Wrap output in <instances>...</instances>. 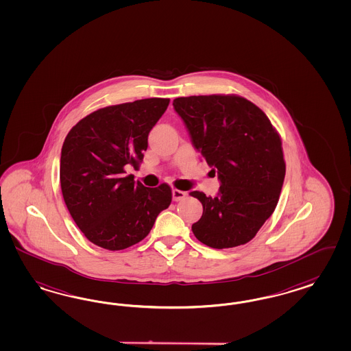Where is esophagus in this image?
Listing matches in <instances>:
<instances>
[{
    "instance_id": "1",
    "label": "esophagus",
    "mask_w": 351,
    "mask_h": 351,
    "mask_svg": "<svg viewBox=\"0 0 351 351\" xmlns=\"http://www.w3.org/2000/svg\"><path fill=\"white\" fill-rule=\"evenodd\" d=\"M171 194H173V200H174V202H180V200H182V199L186 196L184 191L177 190V189H174V190L171 191Z\"/></svg>"
}]
</instances>
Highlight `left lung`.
<instances>
[{"instance_id":"left-lung-1","label":"left lung","mask_w":351,"mask_h":351,"mask_svg":"<svg viewBox=\"0 0 351 351\" xmlns=\"http://www.w3.org/2000/svg\"><path fill=\"white\" fill-rule=\"evenodd\" d=\"M173 106L221 182L213 197L190 193L203 206L193 233L217 250L245 245L280 199L286 165L278 132L260 108L237 95L177 97Z\"/></svg>"}]
</instances>
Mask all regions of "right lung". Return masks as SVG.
<instances>
[{
  "label": "right lung",
  "instance_id": "right-lung-1",
  "mask_svg": "<svg viewBox=\"0 0 351 351\" xmlns=\"http://www.w3.org/2000/svg\"><path fill=\"white\" fill-rule=\"evenodd\" d=\"M169 99H143L99 109L69 131L61 151V190L82 233L105 250H125L144 239L158 213L169 207L171 189L144 187L126 174L139 168L148 134Z\"/></svg>",
  "mask_w": 351,
  "mask_h": 351
}]
</instances>
